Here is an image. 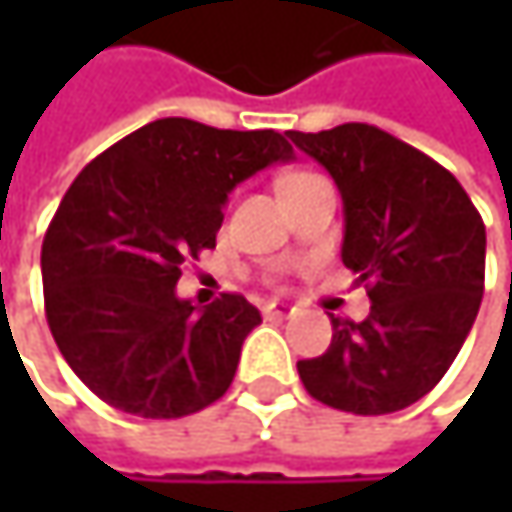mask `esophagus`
I'll return each instance as SVG.
<instances>
[{"label":"esophagus","mask_w":512,"mask_h":512,"mask_svg":"<svg viewBox=\"0 0 512 512\" xmlns=\"http://www.w3.org/2000/svg\"><path fill=\"white\" fill-rule=\"evenodd\" d=\"M293 314H296V308L287 305V302H269V305H263V317H269V320H287Z\"/></svg>","instance_id":"1"}]
</instances>
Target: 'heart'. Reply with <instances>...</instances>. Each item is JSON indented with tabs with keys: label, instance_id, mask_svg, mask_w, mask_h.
Listing matches in <instances>:
<instances>
[{
	"label": "heart",
	"instance_id": "obj_1",
	"mask_svg": "<svg viewBox=\"0 0 512 512\" xmlns=\"http://www.w3.org/2000/svg\"><path fill=\"white\" fill-rule=\"evenodd\" d=\"M290 177H302V174H290ZM290 177H284V180H290Z\"/></svg>",
	"mask_w": 512,
	"mask_h": 512
}]
</instances>
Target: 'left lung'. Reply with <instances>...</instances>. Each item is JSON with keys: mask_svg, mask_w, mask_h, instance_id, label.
I'll return each instance as SVG.
<instances>
[{"mask_svg": "<svg viewBox=\"0 0 512 512\" xmlns=\"http://www.w3.org/2000/svg\"><path fill=\"white\" fill-rule=\"evenodd\" d=\"M344 201L341 260L367 287L370 314L332 317L323 356L296 364L308 394L353 415L412 406L465 344L486 269V228L460 180L370 124L287 133Z\"/></svg>", "mask_w": 512, "mask_h": 512, "instance_id": "left-lung-1", "label": "left lung"}]
</instances>
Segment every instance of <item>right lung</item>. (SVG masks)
Returning <instances> with one entry per match:
<instances>
[{"label":"right lung","instance_id":"add662e5","mask_svg":"<svg viewBox=\"0 0 512 512\" xmlns=\"http://www.w3.org/2000/svg\"><path fill=\"white\" fill-rule=\"evenodd\" d=\"M290 159L275 130L159 118L79 171L47 228L41 275L52 338L100 400L183 418L231 388L260 311L240 293L198 308L174 284L183 260L216 246L237 183Z\"/></svg>","mask_w":512,"mask_h":512}]
</instances>
